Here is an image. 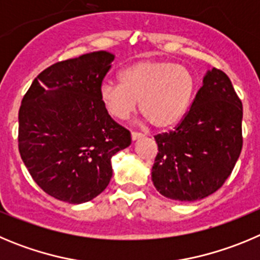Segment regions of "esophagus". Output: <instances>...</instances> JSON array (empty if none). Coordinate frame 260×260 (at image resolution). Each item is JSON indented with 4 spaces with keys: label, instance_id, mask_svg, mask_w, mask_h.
<instances>
[{
    "label": "esophagus",
    "instance_id": "1",
    "mask_svg": "<svg viewBox=\"0 0 260 260\" xmlns=\"http://www.w3.org/2000/svg\"><path fill=\"white\" fill-rule=\"evenodd\" d=\"M140 138H143V134H140V133H135V132L132 133L133 140H138V139H140Z\"/></svg>",
    "mask_w": 260,
    "mask_h": 260
}]
</instances>
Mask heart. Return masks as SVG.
Wrapping results in <instances>:
<instances>
[{
	"instance_id": "obj_1",
	"label": "heart",
	"mask_w": 260,
	"mask_h": 260,
	"mask_svg": "<svg viewBox=\"0 0 260 260\" xmlns=\"http://www.w3.org/2000/svg\"><path fill=\"white\" fill-rule=\"evenodd\" d=\"M120 82H106L99 99L112 117L125 120L138 102L147 121L157 128L178 125L189 111L197 91L193 72L166 60H140L118 75Z\"/></svg>"
}]
</instances>
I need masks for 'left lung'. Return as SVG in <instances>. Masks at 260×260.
<instances>
[{"label": "left lung", "instance_id": "1", "mask_svg": "<svg viewBox=\"0 0 260 260\" xmlns=\"http://www.w3.org/2000/svg\"><path fill=\"white\" fill-rule=\"evenodd\" d=\"M242 103L228 76L205 75L190 109L174 132L154 137L152 182L162 196L192 202L210 196L232 173L242 148Z\"/></svg>", "mask_w": 260, "mask_h": 260}]
</instances>
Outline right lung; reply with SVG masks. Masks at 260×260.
I'll list each match as a JSON object with an SVG mask.
<instances>
[{"label":"right lung","instance_id":"1","mask_svg":"<svg viewBox=\"0 0 260 260\" xmlns=\"http://www.w3.org/2000/svg\"><path fill=\"white\" fill-rule=\"evenodd\" d=\"M114 55L94 51L52 64L30 85L19 109V152L47 194L82 204L112 178L111 158L132 144L99 99Z\"/></svg>","mask_w":260,"mask_h":260}]
</instances>
